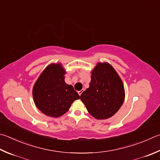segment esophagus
I'll list each match as a JSON object with an SVG mask.
<instances>
[{
    "instance_id": "1",
    "label": "esophagus",
    "mask_w": 160,
    "mask_h": 160,
    "mask_svg": "<svg viewBox=\"0 0 160 160\" xmlns=\"http://www.w3.org/2000/svg\"><path fill=\"white\" fill-rule=\"evenodd\" d=\"M83 92V90H79V91H78V93H79V95L81 96V95L82 94V92Z\"/></svg>"
}]
</instances>
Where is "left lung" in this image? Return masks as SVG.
<instances>
[{
  "instance_id": "8db88e82",
  "label": "left lung",
  "mask_w": 160,
  "mask_h": 160,
  "mask_svg": "<svg viewBox=\"0 0 160 160\" xmlns=\"http://www.w3.org/2000/svg\"><path fill=\"white\" fill-rule=\"evenodd\" d=\"M89 88L80 96L88 113L98 120L113 116L123 104L125 89L119 75L110 64L99 62L91 72Z\"/></svg>"
}]
</instances>
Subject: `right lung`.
I'll return each mask as SVG.
<instances>
[{"instance_id":"add662e5","label":"right lung","mask_w":160,"mask_h":160,"mask_svg":"<svg viewBox=\"0 0 160 160\" xmlns=\"http://www.w3.org/2000/svg\"><path fill=\"white\" fill-rule=\"evenodd\" d=\"M65 70L61 64H51L42 72L32 89L36 107L45 115L58 118L65 113L80 96L65 82Z\"/></svg>"}]
</instances>
